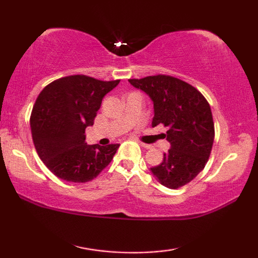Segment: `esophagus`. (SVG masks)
Segmentation results:
<instances>
[{
  "instance_id": "obj_1",
  "label": "esophagus",
  "mask_w": 258,
  "mask_h": 258,
  "mask_svg": "<svg viewBox=\"0 0 258 258\" xmlns=\"http://www.w3.org/2000/svg\"><path fill=\"white\" fill-rule=\"evenodd\" d=\"M140 146H141V147H143V148H146V149H150V148H151V146L150 145H147V143H140Z\"/></svg>"
}]
</instances>
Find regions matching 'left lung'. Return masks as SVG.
Returning a JSON list of instances; mask_svg holds the SVG:
<instances>
[{
  "mask_svg": "<svg viewBox=\"0 0 258 258\" xmlns=\"http://www.w3.org/2000/svg\"><path fill=\"white\" fill-rule=\"evenodd\" d=\"M131 85L145 92L154 103L152 126L164 124L171 148L163 161L151 167L160 184L177 189L203 171L214 142L211 107L204 95L178 78L157 75L128 80Z\"/></svg>",
  "mask_w": 258,
  "mask_h": 258,
  "instance_id": "left-lung-1",
  "label": "left lung"
}]
</instances>
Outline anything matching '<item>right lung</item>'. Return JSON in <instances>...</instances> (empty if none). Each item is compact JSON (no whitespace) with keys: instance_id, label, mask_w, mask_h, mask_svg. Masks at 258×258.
<instances>
[{"instance_id":"1","label":"right lung","mask_w":258,"mask_h":258,"mask_svg":"<svg viewBox=\"0 0 258 258\" xmlns=\"http://www.w3.org/2000/svg\"><path fill=\"white\" fill-rule=\"evenodd\" d=\"M118 84L74 75L52 82L38 95L30 130L38 157L55 176L89 182L110 163L118 143L87 145L85 128L93 125L104 95Z\"/></svg>"}]
</instances>
